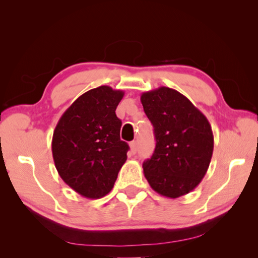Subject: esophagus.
<instances>
[{"mask_svg":"<svg viewBox=\"0 0 258 258\" xmlns=\"http://www.w3.org/2000/svg\"><path fill=\"white\" fill-rule=\"evenodd\" d=\"M130 146H131V152H132L133 154H135V153L138 152V142H136V141L131 142Z\"/></svg>","mask_w":258,"mask_h":258,"instance_id":"obj_1","label":"esophagus"}]
</instances>
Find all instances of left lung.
<instances>
[{
  "mask_svg": "<svg viewBox=\"0 0 258 258\" xmlns=\"http://www.w3.org/2000/svg\"><path fill=\"white\" fill-rule=\"evenodd\" d=\"M154 127L155 151L143 163L151 187L169 199L189 193L210 166L214 136L206 116L187 97L161 86L141 96Z\"/></svg>",
  "mask_w": 258,
  "mask_h": 258,
  "instance_id": "obj_1",
  "label": "left lung"
}]
</instances>
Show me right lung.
<instances>
[{"label": "right lung", "instance_id": "right-lung-1", "mask_svg": "<svg viewBox=\"0 0 258 258\" xmlns=\"http://www.w3.org/2000/svg\"><path fill=\"white\" fill-rule=\"evenodd\" d=\"M124 92L103 85L87 91L59 118L52 153L61 178L76 193L101 199L113 188L127 155L115 114Z\"/></svg>", "mask_w": 258, "mask_h": 258}]
</instances>
